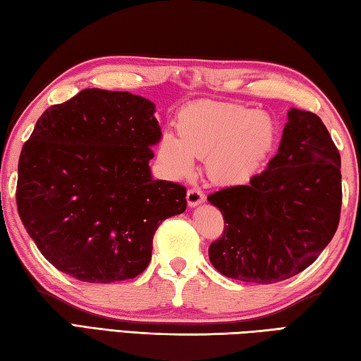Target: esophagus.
Segmentation results:
<instances>
[{"label":"esophagus","instance_id":"obj_1","mask_svg":"<svg viewBox=\"0 0 361 361\" xmlns=\"http://www.w3.org/2000/svg\"><path fill=\"white\" fill-rule=\"evenodd\" d=\"M186 199H188L189 207H197V204L202 203L204 200V194H203V190L200 188L195 186V188H190L188 190Z\"/></svg>","mask_w":361,"mask_h":361}]
</instances>
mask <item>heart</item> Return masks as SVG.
<instances>
[{
	"label": "heart",
	"mask_w": 361,
	"mask_h": 361,
	"mask_svg": "<svg viewBox=\"0 0 361 361\" xmlns=\"http://www.w3.org/2000/svg\"><path fill=\"white\" fill-rule=\"evenodd\" d=\"M176 133L164 134L158 158L173 176H186L194 158H208L211 178L236 185L255 175L275 142V123L264 112L230 103L195 102L176 118Z\"/></svg>",
	"instance_id": "heart-1"
}]
</instances>
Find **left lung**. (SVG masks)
<instances>
[{
    "label": "left lung",
    "mask_w": 361,
    "mask_h": 361,
    "mask_svg": "<svg viewBox=\"0 0 361 361\" xmlns=\"http://www.w3.org/2000/svg\"><path fill=\"white\" fill-rule=\"evenodd\" d=\"M341 158L310 111L288 112L279 152L249 185L208 195L224 216L209 261L225 277L269 285L291 279L331 241L341 214Z\"/></svg>",
    "instance_id": "8db88e82"
}]
</instances>
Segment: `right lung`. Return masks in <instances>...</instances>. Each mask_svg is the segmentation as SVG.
I'll list each match as a JSON object with an SVG mask.
<instances>
[{
  "mask_svg": "<svg viewBox=\"0 0 361 361\" xmlns=\"http://www.w3.org/2000/svg\"><path fill=\"white\" fill-rule=\"evenodd\" d=\"M154 104L84 89L40 116L18 161L17 207L56 269L87 283L137 277L162 221L185 213L186 188L153 180Z\"/></svg>",
  "mask_w": 361,
  "mask_h": 361,
  "instance_id": "obj_1",
  "label": "right lung"
}]
</instances>
